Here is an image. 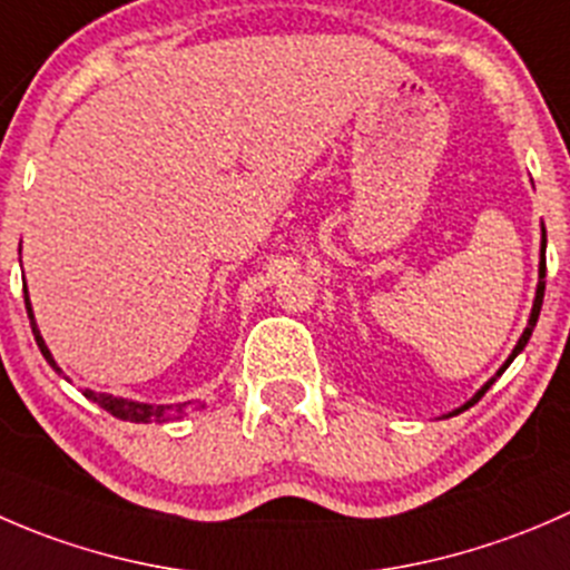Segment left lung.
I'll return each mask as SVG.
<instances>
[{
  "label": "left lung",
  "mask_w": 570,
  "mask_h": 570,
  "mask_svg": "<svg viewBox=\"0 0 570 570\" xmlns=\"http://www.w3.org/2000/svg\"><path fill=\"white\" fill-rule=\"evenodd\" d=\"M543 278H546V228L540 226V264H538V289H534V301H532V314H530V322H527L524 333H521V338H519V342H515L513 353H510V355H508V361H504V364L499 366V370H497V375H493L491 381H488L485 386L480 389V392H476L474 396H471L469 402H463L461 407H455V411H452V413H446V419H450V416H455V413H461V411H465V407H471V405H474V402L480 400V396L485 394L488 389L493 386V383H497V377H502V372L508 370L510 364H513V358H515V355H519L521 350L527 347V342H530V336H532L534 325H538V317H540V306H543V289H546V281H543Z\"/></svg>",
  "instance_id": "left-lung-1"
}]
</instances>
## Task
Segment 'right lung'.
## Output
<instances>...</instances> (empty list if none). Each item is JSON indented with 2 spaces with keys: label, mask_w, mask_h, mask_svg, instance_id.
<instances>
[{
  "label": "right lung",
  "mask_w": 570,
  "mask_h": 570,
  "mask_svg": "<svg viewBox=\"0 0 570 570\" xmlns=\"http://www.w3.org/2000/svg\"><path fill=\"white\" fill-rule=\"evenodd\" d=\"M24 303H27V314H30V325H32V333H36V342L40 347V353H43V358L49 361V366L55 372L62 370L57 366L55 355L49 353V347H46L43 336H40L38 331V322H36V314H32V303H30V295H27V286H24ZM85 396L94 402H99L105 411L112 413L115 419H124V422H137V424H148V422H170V419H178L184 416V411H187L193 402H178V405H151V402H137V400H124V396H112V394H105V392H94V389H85Z\"/></svg>",
  "instance_id": "right-lung-1"
}]
</instances>
